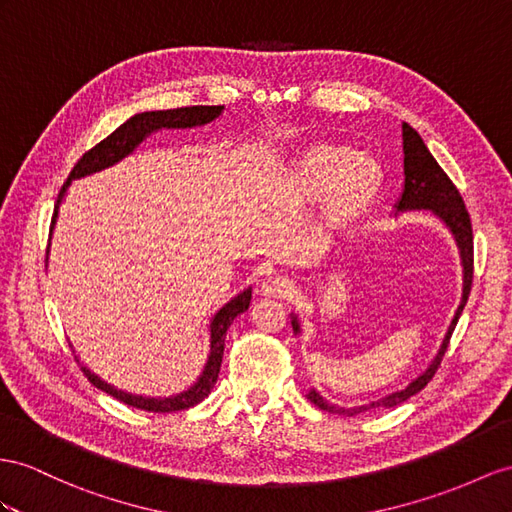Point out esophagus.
I'll return each mask as SVG.
<instances>
[{
  "mask_svg": "<svg viewBox=\"0 0 512 512\" xmlns=\"http://www.w3.org/2000/svg\"><path fill=\"white\" fill-rule=\"evenodd\" d=\"M292 290H294V283L290 277H285V274H272V277L264 279V283H261V292L266 296L285 298L292 294Z\"/></svg>",
  "mask_w": 512,
  "mask_h": 512,
  "instance_id": "esophagus-1",
  "label": "esophagus"
}]
</instances>
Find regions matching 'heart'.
I'll list each match as a JSON object with an SVG mask.
<instances>
[{
  "label": "heart",
  "instance_id": "1",
  "mask_svg": "<svg viewBox=\"0 0 512 512\" xmlns=\"http://www.w3.org/2000/svg\"><path fill=\"white\" fill-rule=\"evenodd\" d=\"M296 179L309 196L333 192L329 212L333 218H346L370 201L381 183V168L370 157H352L350 151L324 147L300 162Z\"/></svg>",
  "mask_w": 512,
  "mask_h": 512
}]
</instances>
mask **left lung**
<instances>
[{"label": "left lung", "instance_id": "1", "mask_svg": "<svg viewBox=\"0 0 512 512\" xmlns=\"http://www.w3.org/2000/svg\"><path fill=\"white\" fill-rule=\"evenodd\" d=\"M402 149H404V192H402L396 207H398V212H404V209H430L432 214H437L445 222V225L450 227L454 240L458 244V251H461L463 272H465L463 274L461 305H458L450 329H448V333H445L439 355L435 357V361L430 363V368L422 376H417L409 387L402 389V391H396V393H389V396L378 398V400L368 402L363 406H352V409H344V406L329 404L326 400H322L318 391H309L307 400L316 404L320 411H329V413H335V415L352 417V415H359V413H365V411L393 409V406H398L404 400H409L411 396H415L417 391H422L432 381V376L437 374L445 350H448L450 337L454 333V326H456L458 318H461L463 307L467 305L471 281H474V231H471V218H469L463 196H461V192L456 190L452 179L443 173V168L437 164L435 157L430 155L422 136H419L417 131L406 123L402 125ZM292 326H294V331L298 333L296 318L292 320Z\"/></svg>", "mask_w": 512, "mask_h": 512}]
</instances>
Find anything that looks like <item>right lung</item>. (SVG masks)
<instances>
[{
	"label": "right lung",
	"instance_id": "1",
	"mask_svg": "<svg viewBox=\"0 0 512 512\" xmlns=\"http://www.w3.org/2000/svg\"><path fill=\"white\" fill-rule=\"evenodd\" d=\"M222 112V106H190V108H175V110H157V112H142L131 116L129 121H125L119 129L112 131L108 138H103L99 144H95L93 149H88L77 164L73 166L69 179L64 181V186L58 194V203L54 207V218H51V231H54V222L58 218V207L64 199V192H67L71 179L84 177L90 173H97L101 168H108L112 164H116L119 160H123L125 155H129L134 151L138 144L147 138L151 131L157 129H170V127H194V125H205L209 121H214L216 116ZM251 305V290H244L242 294L235 296L233 300L222 307L209 329H212V350H209V359L205 370L201 374L199 381H196L188 391L179 393V396L173 398H142V396H131V393L119 391L110 387L108 383H103L99 376L90 374L86 368H82V372L88 376V381L93 383L97 389L110 393L112 398H116L119 402L134 406V409H142V411H151V413H175V411H186L190 406L199 404L203 398L209 396V391L214 389L218 374H220V363H222V352H225V335L227 329L231 326V322L240 316L242 311L248 309Z\"/></svg>",
	"mask_w": 512,
	"mask_h": 512
}]
</instances>
